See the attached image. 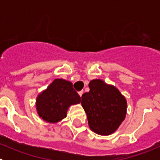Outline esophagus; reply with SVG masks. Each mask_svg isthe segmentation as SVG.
Masks as SVG:
<instances>
[{"mask_svg": "<svg viewBox=\"0 0 160 160\" xmlns=\"http://www.w3.org/2000/svg\"><path fill=\"white\" fill-rule=\"evenodd\" d=\"M82 94H83V91H82V90H81V91H79V92H78V94H79V95H80V97H82Z\"/></svg>", "mask_w": 160, "mask_h": 160, "instance_id": "34e87169", "label": "esophagus"}]
</instances>
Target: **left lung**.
Returning a JSON list of instances; mask_svg holds the SVG:
<instances>
[{
    "instance_id": "obj_1",
    "label": "left lung",
    "mask_w": 160,
    "mask_h": 160,
    "mask_svg": "<svg viewBox=\"0 0 160 160\" xmlns=\"http://www.w3.org/2000/svg\"><path fill=\"white\" fill-rule=\"evenodd\" d=\"M89 87L90 91L82 94L81 101L89 127L98 135H111L126 118V98L116 87L101 79L91 80Z\"/></svg>"
}]
</instances>
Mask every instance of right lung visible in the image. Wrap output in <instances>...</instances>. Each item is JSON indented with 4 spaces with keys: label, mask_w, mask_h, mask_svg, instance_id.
<instances>
[{
    "label": "right lung",
    "mask_w": 160,
    "mask_h": 160,
    "mask_svg": "<svg viewBox=\"0 0 160 160\" xmlns=\"http://www.w3.org/2000/svg\"><path fill=\"white\" fill-rule=\"evenodd\" d=\"M80 102L81 97L73 88V84L65 79L57 78L38 95L37 112L46 122L56 123L66 118L70 106Z\"/></svg>",
    "instance_id": "add662e5"
}]
</instances>
